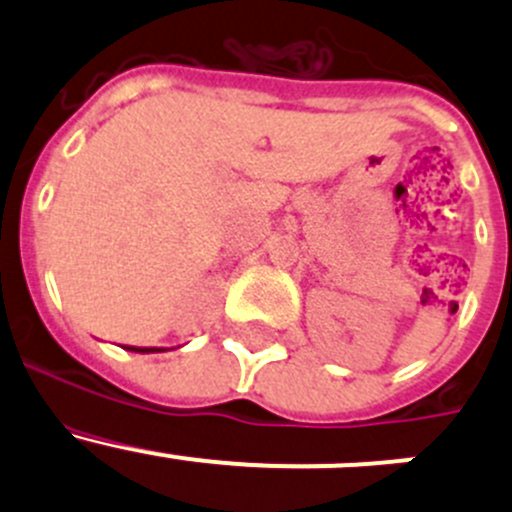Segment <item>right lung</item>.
Returning <instances> with one entry per match:
<instances>
[{
    "mask_svg": "<svg viewBox=\"0 0 512 512\" xmlns=\"http://www.w3.org/2000/svg\"><path fill=\"white\" fill-rule=\"evenodd\" d=\"M128 352H138V354H156V352H165V349H158V347H128Z\"/></svg>",
    "mask_w": 512,
    "mask_h": 512,
    "instance_id": "right-lung-1",
    "label": "right lung"
}]
</instances>
